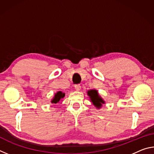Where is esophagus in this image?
Returning a JSON list of instances; mask_svg holds the SVG:
<instances>
[{
	"label": "esophagus",
	"mask_w": 154,
	"mask_h": 154,
	"mask_svg": "<svg viewBox=\"0 0 154 154\" xmlns=\"http://www.w3.org/2000/svg\"><path fill=\"white\" fill-rule=\"evenodd\" d=\"M75 90L77 91H79L81 90V85L80 84H76L75 85Z\"/></svg>",
	"instance_id": "obj_1"
}]
</instances>
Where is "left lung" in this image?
<instances>
[{"instance_id":"left-lung-1","label":"left lung","mask_w":154,"mask_h":154,"mask_svg":"<svg viewBox=\"0 0 154 154\" xmlns=\"http://www.w3.org/2000/svg\"><path fill=\"white\" fill-rule=\"evenodd\" d=\"M88 95L90 96L91 102L97 109H100L103 104L105 103L103 99L98 95V91L96 90H90L88 92Z\"/></svg>"}]
</instances>
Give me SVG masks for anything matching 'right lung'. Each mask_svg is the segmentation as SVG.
Masks as SVG:
<instances>
[{
	"mask_svg": "<svg viewBox=\"0 0 154 154\" xmlns=\"http://www.w3.org/2000/svg\"><path fill=\"white\" fill-rule=\"evenodd\" d=\"M65 96V94L63 93L61 91H59L57 93L55 94V95H54V97L53 98V99L51 100V103H57L60 102V100H61L62 98H64Z\"/></svg>",
	"mask_w": 154,
	"mask_h": 154,
	"instance_id": "add662e5",
	"label": "right lung"
}]
</instances>
